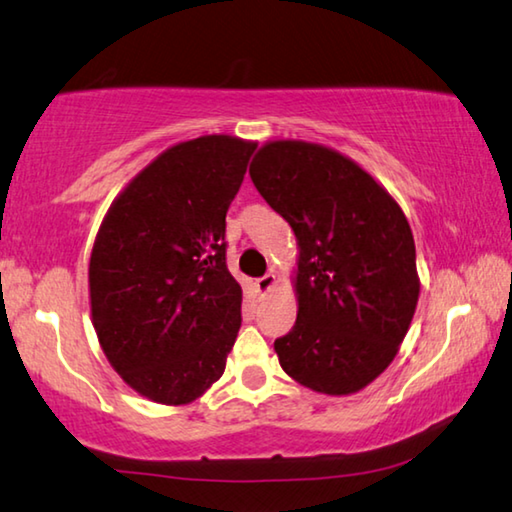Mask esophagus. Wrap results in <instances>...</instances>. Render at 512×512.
Here are the masks:
<instances>
[{"label":"esophagus","mask_w":512,"mask_h":512,"mask_svg":"<svg viewBox=\"0 0 512 512\" xmlns=\"http://www.w3.org/2000/svg\"><path fill=\"white\" fill-rule=\"evenodd\" d=\"M255 287H257V291L259 294H269V291L275 287V275L273 273H266V275H262V278H257L255 280Z\"/></svg>","instance_id":"obj_1"}]
</instances>
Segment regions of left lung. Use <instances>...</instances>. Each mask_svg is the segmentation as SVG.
I'll return each instance as SVG.
<instances>
[{
    "label": "left lung",
    "mask_w": 512,
    "mask_h": 512,
    "mask_svg": "<svg viewBox=\"0 0 512 512\" xmlns=\"http://www.w3.org/2000/svg\"><path fill=\"white\" fill-rule=\"evenodd\" d=\"M250 180L300 248L296 326L273 344L280 367L314 392H358L389 367L415 314L408 218L367 170L316 143H266Z\"/></svg>",
    "instance_id": "8db88e82"
}]
</instances>
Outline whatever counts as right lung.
<instances>
[{"label":"right lung","mask_w":512,"mask_h":512,"mask_svg":"<svg viewBox=\"0 0 512 512\" xmlns=\"http://www.w3.org/2000/svg\"><path fill=\"white\" fill-rule=\"evenodd\" d=\"M257 145L200 136L159 154L113 200L88 285L102 351L148 399L184 405L212 387L241 328L225 214Z\"/></svg>","instance_id":"right-lung-1"}]
</instances>
